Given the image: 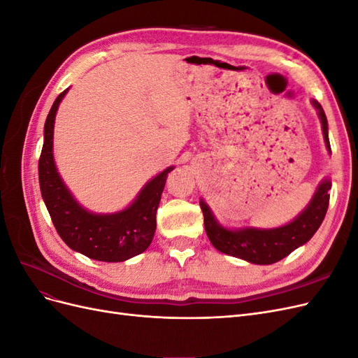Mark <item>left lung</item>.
Here are the masks:
<instances>
[{
    "instance_id": "obj_1",
    "label": "left lung",
    "mask_w": 358,
    "mask_h": 358,
    "mask_svg": "<svg viewBox=\"0 0 358 358\" xmlns=\"http://www.w3.org/2000/svg\"><path fill=\"white\" fill-rule=\"evenodd\" d=\"M318 113L324 142L331 155L329 140V124L326 113L317 100L310 101ZM331 188L329 178L322 179L313 192L308 206L294 220L275 229H257V227H241V229H227L215 218L209 204L200 199V208L204 216V230L210 243L220 252L245 259L252 264H273L285 258L299 246H303L312 239L326 216Z\"/></svg>"
}]
</instances>
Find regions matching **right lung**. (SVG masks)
Returning a JSON list of instances; mask_svg holds the SVG:
<instances>
[{
    "instance_id": "add662e5",
    "label": "right lung",
    "mask_w": 358,
    "mask_h": 358,
    "mask_svg": "<svg viewBox=\"0 0 358 358\" xmlns=\"http://www.w3.org/2000/svg\"><path fill=\"white\" fill-rule=\"evenodd\" d=\"M67 88L53 101L45 122V140L38 161V180L53 225L61 239L73 251L107 263L127 262L145 252L154 239L157 209L170 166L145 183L137 197L125 209L113 213H95L74 199L64 183L53 158V127L55 116Z\"/></svg>"
}]
</instances>
